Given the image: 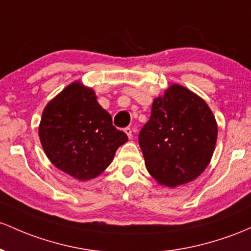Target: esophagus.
I'll return each instance as SVG.
<instances>
[{
	"label": "esophagus",
	"mask_w": 251,
	"mask_h": 251,
	"mask_svg": "<svg viewBox=\"0 0 251 251\" xmlns=\"http://www.w3.org/2000/svg\"><path fill=\"white\" fill-rule=\"evenodd\" d=\"M124 132H125L126 134H127V137L128 138H132V136H133V133H132V130H131V127H125L124 128Z\"/></svg>",
	"instance_id": "34e87169"
}]
</instances>
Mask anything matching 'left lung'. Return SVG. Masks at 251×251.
Segmentation results:
<instances>
[{
    "instance_id": "obj_1",
    "label": "left lung",
    "mask_w": 251,
    "mask_h": 251,
    "mask_svg": "<svg viewBox=\"0 0 251 251\" xmlns=\"http://www.w3.org/2000/svg\"><path fill=\"white\" fill-rule=\"evenodd\" d=\"M217 136L218 126L207 103L182 85L172 84L153 100L138 139L149 174L174 188L206 169Z\"/></svg>"
}]
</instances>
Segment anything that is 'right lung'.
Listing matches in <instances>:
<instances>
[{
	"label": "right lung",
	"instance_id": "add662e5",
	"mask_svg": "<svg viewBox=\"0 0 251 251\" xmlns=\"http://www.w3.org/2000/svg\"><path fill=\"white\" fill-rule=\"evenodd\" d=\"M39 138L51 163L79 181L103 173L118 148L127 142L96 101L94 90L77 81L46 104Z\"/></svg>",
	"mask_w": 251,
	"mask_h": 251
}]
</instances>
